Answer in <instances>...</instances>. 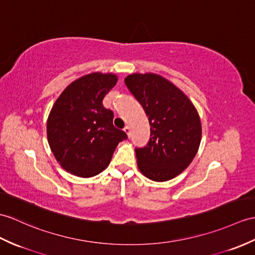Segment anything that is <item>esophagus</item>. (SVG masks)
I'll use <instances>...</instances> for the list:
<instances>
[{"instance_id": "1", "label": "esophagus", "mask_w": 255, "mask_h": 255, "mask_svg": "<svg viewBox=\"0 0 255 255\" xmlns=\"http://www.w3.org/2000/svg\"><path fill=\"white\" fill-rule=\"evenodd\" d=\"M124 131H125V133L128 135V137H130V128L128 126L124 128Z\"/></svg>"}]
</instances>
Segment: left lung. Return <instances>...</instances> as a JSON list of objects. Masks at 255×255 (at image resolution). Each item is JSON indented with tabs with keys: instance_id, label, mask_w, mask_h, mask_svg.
<instances>
[{
	"instance_id": "left-lung-1",
	"label": "left lung",
	"mask_w": 255,
	"mask_h": 255,
	"mask_svg": "<svg viewBox=\"0 0 255 255\" xmlns=\"http://www.w3.org/2000/svg\"><path fill=\"white\" fill-rule=\"evenodd\" d=\"M125 85L141 104L151 126V138L135 149L138 168L153 181L181 174L199 150L202 127L197 109L173 82L161 75L134 73Z\"/></svg>"
}]
</instances>
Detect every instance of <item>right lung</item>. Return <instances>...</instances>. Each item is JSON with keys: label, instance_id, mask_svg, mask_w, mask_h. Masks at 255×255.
<instances>
[{"label": "right lung", "instance_id": "right-lung-1", "mask_svg": "<svg viewBox=\"0 0 255 255\" xmlns=\"http://www.w3.org/2000/svg\"><path fill=\"white\" fill-rule=\"evenodd\" d=\"M115 74L91 73L68 85L57 98L46 122L47 142L63 169L89 178L109 166L123 130L113 126V112L102 101L117 84Z\"/></svg>", "mask_w": 255, "mask_h": 255}]
</instances>
